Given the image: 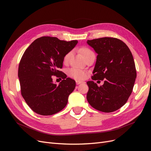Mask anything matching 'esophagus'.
<instances>
[{
	"label": "esophagus",
	"mask_w": 151,
	"mask_h": 151,
	"mask_svg": "<svg viewBox=\"0 0 151 151\" xmlns=\"http://www.w3.org/2000/svg\"><path fill=\"white\" fill-rule=\"evenodd\" d=\"M82 83H84V82H83V81H76V84H77V85H79V84H82Z\"/></svg>",
	"instance_id": "obj_1"
}]
</instances>
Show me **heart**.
I'll list each match as a JSON object with an SVG mask.
<instances>
[{"label": "heart", "mask_w": 151, "mask_h": 151, "mask_svg": "<svg viewBox=\"0 0 151 151\" xmlns=\"http://www.w3.org/2000/svg\"><path fill=\"white\" fill-rule=\"evenodd\" d=\"M80 52L84 57L88 55L89 53L93 52L89 48L87 47H82L80 49ZM71 55L72 52H68L64 56V57H63V62L65 63H67L69 61V59ZM68 75L70 77H72V78L75 79L76 80H83L86 77V72L84 70L78 69V68H71V69L68 70Z\"/></svg>", "instance_id": "1"}]
</instances>
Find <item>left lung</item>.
<instances>
[{
    "label": "left lung",
    "mask_w": 151,
    "mask_h": 151,
    "mask_svg": "<svg viewBox=\"0 0 151 151\" xmlns=\"http://www.w3.org/2000/svg\"><path fill=\"white\" fill-rule=\"evenodd\" d=\"M98 54L93 80H104L99 87L88 81L87 100L98 111L110 113L124 105L133 90L137 73L133 56L127 45L115 38L104 37L87 42Z\"/></svg>",
    "instance_id": "obj_1"
}]
</instances>
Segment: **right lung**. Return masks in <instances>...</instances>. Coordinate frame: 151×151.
<instances>
[{
  "instance_id": "right-lung-1",
  "label": "right lung",
  "mask_w": 151,
  "mask_h": 151,
  "mask_svg": "<svg viewBox=\"0 0 151 151\" xmlns=\"http://www.w3.org/2000/svg\"><path fill=\"white\" fill-rule=\"evenodd\" d=\"M78 43L43 36L35 40L26 50L18 68L21 95L29 108L41 115H52L65 107L76 81L60 70L63 57ZM63 80L57 86L52 76Z\"/></svg>"
}]
</instances>
